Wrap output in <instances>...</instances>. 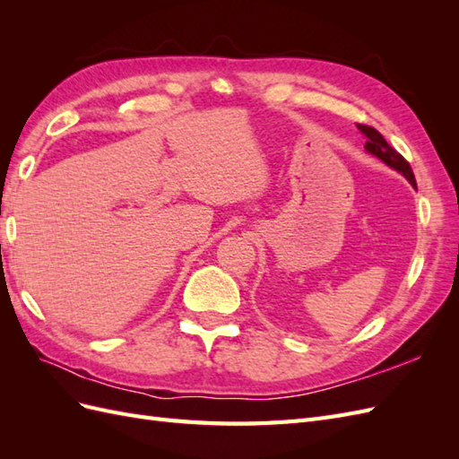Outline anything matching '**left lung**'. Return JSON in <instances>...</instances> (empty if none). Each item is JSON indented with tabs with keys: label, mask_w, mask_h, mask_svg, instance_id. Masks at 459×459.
<instances>
[{
	"label": "left lung",
	"mask_w": 459,
	"mask_h": 459,
	"mask_svg": "<svg viewBox=\"0 0 459 459\" xmlns=\"http://www.w3.org/2000/svg\"><path fill=\"white\" fill-rule=\"evenodd\" d=\"M358 128H359V132H362L368 137L366 149L371 152V155L381 159L385 164L391 166V169L398 170L402 176L410 179L411 186H415V176H413V170H411L410 162L404 157H402L394 147L388 145L385 137L375 128L366 126V124H358Z\"/></svg>",
	"instance_id": "1"
}]
</instances>
